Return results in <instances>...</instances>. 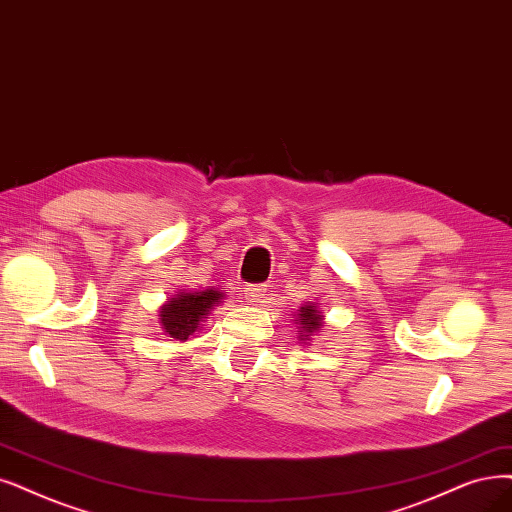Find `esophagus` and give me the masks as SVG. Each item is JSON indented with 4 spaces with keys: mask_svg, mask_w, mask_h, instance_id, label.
Segmentation results:
<instances>
[{
    "mask_svg": "<svg viewBox=\"0 0 512 512\" xmlns=\"http://www.w3.org/2000/svg\"><path fill=\"white\" fill-rule=\"evenodd\" d=\"M263 295H266V287H263V285H249L244 289V297L253 301V304H259Z\"/></svg>",
    "mask_w": 512,
    "mask_h": 512,
    "instance_id": "34e87169",
    "label": "esophagus"
}]
</instances>
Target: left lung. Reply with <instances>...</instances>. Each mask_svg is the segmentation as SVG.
<instances>
[{"label":"left lung","instance_id":"left-lung-1","mask_svg":"<svg viewBox=\"0 0 512 512\" xmlns=\"http://www.w3.org/2000/svg\"><path fill=\"white\" fill-rule=\"evenodd\" d=\"M295 325H297V337H299V344H310L312 335L320 333L325 327V316L323 310H320L314 301H306L304 306H301L295 314Z\"/></svg>","mask_w":512,"mask_h":512}]
</instances>
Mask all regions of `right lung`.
Segmentation results:
<instances>
[{
  "label": "right lung",
  "mask_w": 512,
  "mask_h": 512,
  "mask_svg": "<svg viewBox=\"0 0 512 512\" xmlns=\"http://www.w3.org/2000/svg\"><path fill=\"white\" fill-rule=\"evenodd\" d=\"M223 299L225 293L215 287L196 291L181 289L160 306V329L166 337L185 342L189 335L200 331L202 320L208 318L215 306L223 304Z\"/></svg>",
  "instance_id": "obj_1"
}]
</instances>
